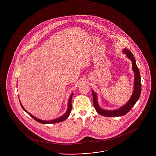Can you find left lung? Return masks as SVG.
Here are the masks:
<instances>
[{"label": "left lung", "mask_w": 156, "mask_h": 156, "mask_svg": "<svg viewBox=\"0 0 156 156\" xmlns=\"http://www.w3.org/2000/svg\"><path fill=\"white\" fill-rule=\"evenodd\" d=\"M124 54L127 55V57L130 59L132 62V69L134 74V90L132 97L128 102L123 106L117 110L108 111L101 108L97 102V97L95 92L92 90L93 97V105L96 111L101 115L105 116H121L127 114L134 106L135 103L139 100L141 93V79L139 68L136 64V60L132 53L128 49L124 48L123 50Z\"/></svg>", "instance_id": "8db88e82"}]
</instances>
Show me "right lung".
Returning <instances> with one entry per match:
<instances>
[{
    "mask_svg": "<svg viewBox=\"0 0 156 156\" xmlns=\"http://www.w3.org/2000/svg\"><path fill=\"white\" fill-rule=\"evenodd\" d=\"M72 95H73V93L71 94L69 98V100H68V109H67V111L66 113H64L62 116H61V117L59 118H58L55 119H53V120H51V121H44V120H41V119H40L36 117H35L34 115H31L30 113H29L22 106L21 102H20V105L22 106V108H23V109L26 112V113H27L32 118H34L35 121H37V122H40V123H42V124H54V123H58V122H62L64 120H66L67 119V118L69 116L70 113H71V109H72V105H71V99H72ZM20 101V100H19Z\"/></svg>",
    "mask_w": 156,
    "mask_h": 156,
    "instance_id": "1",
    "label": "right lung"
}]
</instances>
